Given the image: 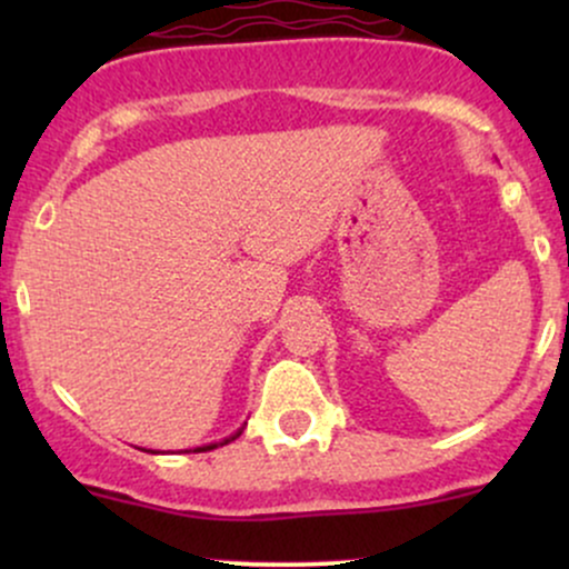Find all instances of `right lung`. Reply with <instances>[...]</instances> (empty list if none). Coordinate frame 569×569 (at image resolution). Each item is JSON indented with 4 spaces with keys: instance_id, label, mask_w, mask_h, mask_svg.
Masks as SVG:
<instances>
[{
    "instance_id": "right-lung-1",
    "label": "right lung",
    "mask_w": 569,
    "mask_h": 569,
    "mask_svg": "<svg viewBox=\"0 0 569 569\" xmlns=\"http://www.w3.org/2000/svg\"><path fill=\"white\" fill-rule=\"evenodd\" d=\"M240 433H243V428H240V430H238V433H232V436H230V439H224V441H219V443H221V447H224V443H230V441H234V439H238V436H240ZM219 443H208V447H198V449H194V452H208V449H217V447H219Z\"/></svg>"
}]
</instances>
